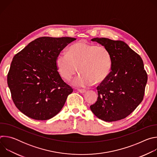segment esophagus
I'll use <instances>...</instances> for the list:
<instances>
[{"instance_id": "34e87169", "label": "esophagus", "mask_w": 157, "mask_h": 157, "mask_svg": "<svg viewBox=\"0 0 157 157\" xmlns=\"http://www.w3.org/2000/svg\"><path fill=\"white\" fill-rule=\"evenodd\" d=\"M78 91L80 93H82V94L85 93L86 92V90H85V89H78Z\"/></svg>"}]
</instances>
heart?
Listing matches in <instances>:
<instances>
[{"label": "heart", "instance_id": "b5f03b06", "mask_svg": "<svg viewBox=\"0 0 157 157\" xmlns=\"http://www.w3.org/2000/svg\"><path fill=\"white\" fill-rule=\"evenodd\" d=\"M56 68L60 76L69 81L79 70L81 73L71 82L75 86L86 87L95 82L104 81L110 73L112 56L104 46H98L86 41L77 42L68 52L58 53L55 60Z\"/></svg>", "mask_w": 157, "mask_h": 157}]
</instances>
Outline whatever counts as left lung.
I'll list each match as a JSON object with an SVG mask.
<instances>
[{"label": "left lung", "instance_id": "left-lung-1", "mask_svg": "<svg viewBox=\"0 0 157 157\" xmlns=\"http://www.w3.org/2000/svg\"><path fill=\"white\" fill-rule=\"evenodd\" d=\"M106 47L112 56L111 71L97 87V101L90 106L93 114L105 122L125 118L143 100L147 74L141 57L121 40H91Z\"/></svg>", "mask_w": 157, "mask_h": 157}]
</instances>
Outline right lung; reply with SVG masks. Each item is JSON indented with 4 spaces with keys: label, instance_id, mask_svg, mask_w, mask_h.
<instances>
[{
    "label": "right lung",
    "instance_id": "1",
    "mask_svg": "<svg viewBox=\"0 0 157 157\" xmlns=\"http://www.w3.org/2000/svg\"><path fill=\"white\" fill-rule=\"evenodd\" d=\"M76 38L43 36L28 44L13 58L7 84L17 109L35 120L58 114L73 89L57 71V55Z\"/></svg>",
    "mask_w": 157,
    "mask_h": 157
}]
</instances>
